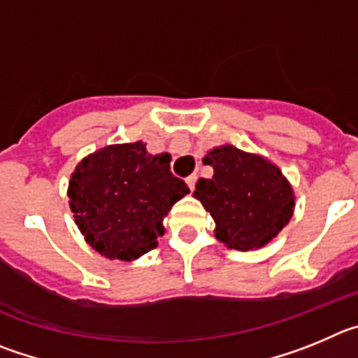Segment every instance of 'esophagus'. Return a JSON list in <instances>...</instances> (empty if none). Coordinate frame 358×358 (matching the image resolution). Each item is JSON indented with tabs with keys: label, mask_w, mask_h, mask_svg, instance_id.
<instances>
[{
	"label": "esophagus",
	"mask_w": 358,
	"mask_h": 358,
	"mask_svg": "<svg viewBox=\"0 0 358 358\" xmlns=\"http://www.w3.org/2000/svg\"><path fill=\"white\" fill-rule=\"evenodd\" d=\"M196 180H198V176L196 175H191V176H187V185H189V189H191V191H194V185H196Z\"/></svg>",
	"instance_id": "obj_1"
}]
</instances>
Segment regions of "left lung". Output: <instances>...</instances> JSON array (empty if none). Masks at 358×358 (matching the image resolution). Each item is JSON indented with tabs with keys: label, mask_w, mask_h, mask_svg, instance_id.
<instances>
[{
	"label": "left lung",
	"mask_w": 358,
	"mask_h": 358,
	"mask_svg": "<svg viewBox=\"0 0 358 358\" xmlns=\"http://www.w3.org/2000/svg\"><path fill=\"white\" fill-rule=\"evenodd\" d=\"M212 178L196 182L194 198L210 212L215 239L239 251L271 243L294 212V191L280 167L231 144L210 150L203 159Z\"/></svg>",
	"instance_id": "1"
}]
</instances>
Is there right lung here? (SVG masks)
<instances>
[{"label": "right lung", "mask_w": 358, "mask_h": 358, "mask_svg": "<svg viewBox=\"0 0 358 358\" xmlns=\"http://www.w3.org/2000/svg\"><path fill=\"white\" fill-rule=\"evenodd\" d=\"M171 155H150L143 141L110 144L87 155L71 175L67 196L87 244L110 260H137L157 248L164 217L189 194L171 173Z\"/></svg>", "instance_id": "obj_1"}]
</instances>
